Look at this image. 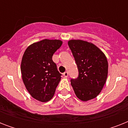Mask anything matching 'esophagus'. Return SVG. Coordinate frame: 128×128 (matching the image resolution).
<instances>
[{"instance_id":"34e87169","label":"esophagus","mask_w":128,"mask_h":128,"mask_svg":"<svg viewBox=\"0 0 128 128\" xmlns=\"http://www.w3.org/2000/svg\"><path fill=\"white\" fill-rule=\"evenodd\" d=\"M63 76H64L65 78H67V77L68 76V73L67 72H65L64 74H63Z\"/></svg>"}]
</instances>
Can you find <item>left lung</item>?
<instances>
[{"mask_svg": "<svg viewBox=\"0 0 128 128\" xmlns=\"http://www.w3.org/2000/svg\"><path fill=\"white\" fill-rule=\"evenodd\" d=\"M68 46L78 68L79 75L71 80L78 98L86 102L98 96L108 77V63L102 51L95 44L82 40H70Z\"/></svg>", "mask_w": 128, "mask_h": 128, "instance_id": "left-lung-1", "label": "left lung"}]
</instances>
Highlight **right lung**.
Here are the masks:
<instances>
[{
	"label": "right lung",
	"instance_id": "obj_1",
	"mask_svg": "<svg viewBox=\"0 0 128 128\" xmlns=\"http://www.w3.org/2000/svg\"><path fill=\"white\" fill-rule=\"evenodd\" d=\"M60 40L44 39L26 49L21 62L22 78L31 96L41 102L52 99L61 80V74L52 60L62 46Z\"/></svg>",
	"mask_w": 128,
	"mask_h": 128
}]
</instances>
